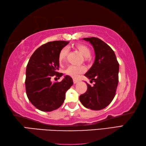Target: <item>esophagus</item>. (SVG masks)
Wrapping results in <instances>:
<instances>
[{
  "label": "esophagus",
  "instance_id": "esophagus-1",
  "mask_svg": "<svg viewBox=\"0 0 146 146\" xmlns=\"http://www.w3.org/2000/svg\"><path fill=\"white\" fill-rule=\"evenodd\" d=\"M78 82V80H77V79L76 78H73V83L74 84H76Z\"/></svg>",
  "mask_w": 146,
  "mask_h": 146
}]
</instances>
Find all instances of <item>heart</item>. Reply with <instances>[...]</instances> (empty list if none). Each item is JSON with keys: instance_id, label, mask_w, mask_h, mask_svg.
I'll use <instances>...</instances> for the list:
<instances>
[{"instance_id": "heart-1", "label": "heart", "mask_w": 146, "mask_h": 146, "mask_svg": "<svg viewBox=\"0 0 146 146\" xmlns=\"http://www.w3.org/2000/svg\"><path fill=\"white\" fill-rule=\"evenodd\" d=\"M76 49L80 51V53L82 54V56L85 58H89L91 55V51L90 48L86 45L84 44H78L76 46ZM68 53V48H64L60 50V53L58 55V60L60 62H63L66 57ZM86 71V69L83 66H79V67H76V66H70L69 67L66 69L64 71L66 75H67L70 76H71L73 78H76L80 74Z\"/></svg>"}]
</instances>
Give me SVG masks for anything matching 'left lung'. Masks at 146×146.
<instances>
[{"mask_svg": "<svg viewBox=\"0 0 146 146\" xmlns=\"http://www.w3.org/2000/svg\"><path fill=\"white\" fill-rule=\"evenodd\" d=\"M90 42L95 53V60L85 76L93 81V86L87 83L88 90L79 99L86 108L100 110L112 102L118 83L119 64L113 49L96 37L84 38Z\"/></svg>", "mask_w": 146, "mask_h": 146, "instance_id": "1", "label": "left lung"}]
</instances>
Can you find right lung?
I'll list each match as a JSON object with an SVG mask.
<instances>
[{
	"instance_id": "obj_1",
	"label": "right lung",
	"mask_w": 146,
	"mask_h": 146,
	"mask_svg": "<svg viewBox=\"0 0 146 146\" xmlns=\"http://www.w3.org/2000/svg\"><path fill=\"white\" fill-rule=\"evenodd\" d=\"M70 42L53 41L36 49L29 58L26 71V91L29 100L42 111H51L60 108L66 93L73 85V79L66 75L61 82H51V78H59L63 73L57 72L58 55Z\"/></svg>"
}]
</instances>
